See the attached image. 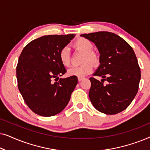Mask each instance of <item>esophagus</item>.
I'll return each instance as SVG.
<instances>
[{
  "mask_svg": "<svg viewBox=\"0 0 150 150\" xmlns=\"http://www.w3.org/2000/svg\"><path fill=\"white\" fill-rule=\"evenodd\" d=\"M83 79H84L83 77H78V80H79V82H81V81H83Z\"/></svg>",
  "mask_w": 150,
  "mask_h": 150,
  "instance_id": "esophagus-1",
  "label": "esophagus"
}]
</instances>
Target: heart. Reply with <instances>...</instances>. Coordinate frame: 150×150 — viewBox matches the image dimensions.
I'll return each mask as SVG.
<instances>
[{
	"instance_id": "b5f03b06",
	"label": "heart",
	"mask_w": 150,
	"mask_h": 150,
	"mask_svg": "<svg viewBox=\"0 0 150 150\" xmlns=\"http://www.w3.org/2000/svg\"><path fill=\"white\" fill-rule=\"evenodd\" d=\"M74 47L85 52V55L84 56L83 60L84 63L80 66H73L70 67L67 71V74L69 76H85L86 75L91 73L93 70V65L92 64V63L94 65L98 64L100 60L99 57L93 51V43L86 38H81L78 39L74 43ZM59 58L61 63L63 66L68 67L70 65V54H69V49L67 46L63 47L59 51ZM89 61L90 62H89Z\"/></svg>"
}]
</instances>
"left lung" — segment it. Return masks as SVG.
<instances>
[{
    "instance_id": "1",
    "label": "left lung",
    "mask_w": 150,
    "mask_h": 150,
    "mask_svg": "<svg viewBox=\"0 0 150 150\" xmlns=\"http://www.w3.org/2000/svg\"><path fill=\"white\" fill-rule=\"evenodd\" d=\"M93 42L100 53V65L91 77L89 96L98 110L106 115L123 111L137 95L141 69L132 47L117 35L106 31L83 34ZM104 80L108 82L106 85Z\"/></svg>"
}]
</instances>
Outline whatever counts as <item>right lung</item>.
I'll use <instances>...</instances> for the list:
<instances>
[{
  "label": "right lung",
  "mask_w": 150,
  "mask_h": 150,
  "mask_svg": "<svg viewBox=\"0 0 150 150\" xmlns=\"http://www.w3.org/2000/svg\"><path fill=\"white\" fill-rule=\"evenodd\" d=\"M75 35H45L26 45L16 67L18 87L30 110L50 117L64 109L78 83L76 76L59 79L66 72L59 53Z\"/></svg>",
  "instance_id": "right-lung-1"
}]
</instances>
